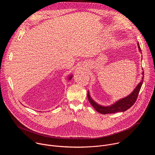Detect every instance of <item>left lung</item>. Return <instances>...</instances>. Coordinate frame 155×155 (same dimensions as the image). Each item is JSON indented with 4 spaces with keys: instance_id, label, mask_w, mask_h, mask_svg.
Returning <instances> with one entry per match:
<instances>
[{
    "instance_id": "8db88e82",
    "label": "left lung",
    "mask_w": 155,
    "mask_h": 155,
    "mask_svg": "<svg viewBox=\"0 0 155 155\" xmlns=\"http://www.w3.org/2000/svg\"><path fill=\"white\" fill-rule=\"evenodd\" d=\"M137 45H138V48H139L140 52L142 53V52H141L142 51H141L139 43L137 44ZM142 74H143V77L142 78V80L138 84V85L136 87L134 90L132 91L129 96L118 100V101H117L115 103H114L112 105L102 106V105H99L94 101H93L92 99V98L91 97V96L90 95L89 91H87L88 100H89L90 104L95 108L96 111L101 114H114V113H117V112H125L126 110H127V109H129L130 107H131L132 105H133L137 100V96L139 95L141 86H142L143 81V77H144L143 71L142 72Z\"/></svg>"
}]
</instances>
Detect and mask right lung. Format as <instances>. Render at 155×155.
Wrapping results in <instances>:
<instances>
[{
    "label": "right lung",
    "mask_w": 155,
    "mask_h": 155,
    "mask_svg": "<svg viewBox=\"0 0 155 155\" xmlns=\"http://www.w3.org/2000/svg\"><path fill=\"white\" fill-rule=\"evenodd\" d=\"M72 78V76H70V77H69V80H71Z\"/></svg>",
    "instance_id": "right-lung-1"
}]
</instances>
